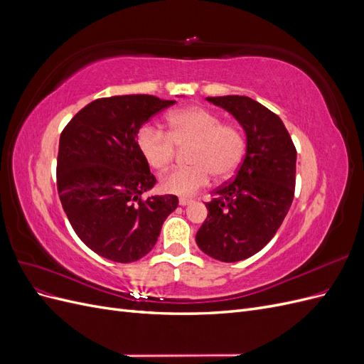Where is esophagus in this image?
<instances>
[{
    "instance_id": "esophagus-1",
    "label": "esophagus",
    "mask_w": 364,
    "mask_h": 364,
    "mask_svg": "<svg viewBox=\"0 0 364 364\" xmlns=\"http://www.w3.org/2000/svg\"><path fill=\"white\" fill-rule=\"evenodd\" d=\"M193 200L191 199H188V197H181L179 199V205L181 206H186V205H190Z\"/></svg>"
}]
</instances>
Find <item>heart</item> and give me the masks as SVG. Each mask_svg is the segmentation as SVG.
Segmentation results:
<instances>
[{
	"mask_svg": "<svg viewBox=\"0 0 364 364\" xmlns=\"http://www.w3.org/2000/svg\"><path fill=\"white\" fill-rule=\"evenodd\" d=\"M168 132L144 126L136 135L141 156L150 168L162 171L174 159L176 148L186 149L191 167L176 168L162 176L161 188L176 196H191L211 181L226 179L243 159L246 138L237 126L225 124L209 109L190 106L173 111L167 117Z\"/></svg>",
	"mask_w": 364,
	"mask_h": 364,
	"instance_id": "1",
	"label": "heart"
}]
</instances>
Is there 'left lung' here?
Returning <instances> with one entry per match:
<instances>
[{
    "label": "left lung",
    "instance_id": "obj_1",
    "mask_svg": "<svg viewBox=\"0 0 364 364\" xmlns=\"http://www.w3.org/2000/svg\"><path fill=\"white\" fill-rule=\"evenodd\" d=\"M245 129L246 155L230 182L213 191L197 230L202 252L223 262L255 255L277 234L294 197L296 149L282 119L245 95L206 97Z\"/></svg>",
    "mask_w": 364,
    "mask_h": 364
}]
</instances>
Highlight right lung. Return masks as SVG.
<instances>
[{"label":"right lung","instance_id":"obj_1","mask_svg":"<svg viewBox=\"0 0 364 364\" xmlns=\"http://www.w3.org/2000/svg\"><path fill=\"white\" fill-rule=\"evenodd\" d=\"M174 103L146 94L98 98L60 134V203L77 237L103 258L132 262L147 255L178 208L173 194L141 199L156 178L136 144L141 126Z\"/></svg>","mask_w":364,"mask_h":364}]
</instances>
